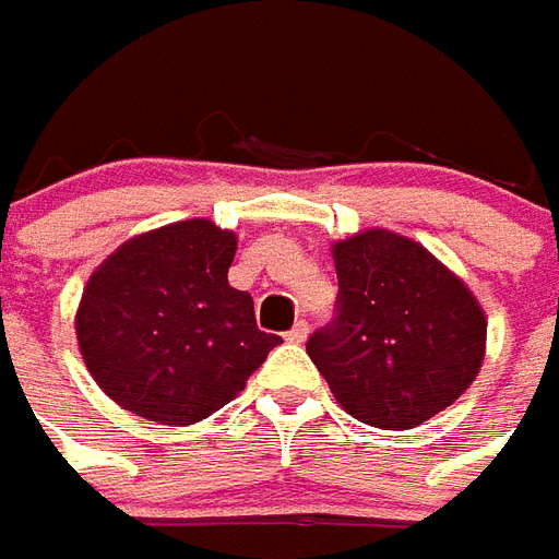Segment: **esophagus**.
<instances>
[{"label": "esophagus", "mask_w": 559, "mask_h": 559, "mask_svg": "<svg viewBox=\"0 0 559 559\" xmlns=\"http://www.w3.org/2000/svg\"><path fill=\"white\" fill-rule=\"evenodd\" d=\"M284 341H290V343H305V341H308V322H305V320L296 322L290 332L284 334Z\"/></svg>", "instance_id": "1"}]
</instances>
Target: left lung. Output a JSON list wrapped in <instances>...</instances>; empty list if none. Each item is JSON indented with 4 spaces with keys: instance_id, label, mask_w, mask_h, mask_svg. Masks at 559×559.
<instances>
[{
    "instance_id": "left-lung-1",
    "label": "left lung",
    "mask_w": 559,
    "mask_h": 559,
    "mask_svg": "<svg viewBox=\"0 0 559 559\" xmlns=\"http://www.w3.org/2000/svg\"><path fill=\"white\" fill-rule=\"evenodd\" d=\"M334 320L308 337V355L349 415L412 429L465 394L486 317L444 263L391 230H364L334 246Z\"/></svg>"
}]
</instances>
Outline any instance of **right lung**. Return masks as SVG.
<instances>
[{
    "label": "right lung",
    "mask_w": 559,
    "mask_h": 559,
    "mask_svg": "<svg viewBox=\"0 0 559 559\" xmlns=\"http://www.w3.org/2000/svg\"><path fill=\"white\" fill-rule=\"evenodd\" d=\"M237 237L189 218L123 242L82 290L76 337L94 382L127 412L168 427L204 420L281 343L227 284Z\"/></svg>",
    "instance_id": "obj_1"
}]
</instances>
